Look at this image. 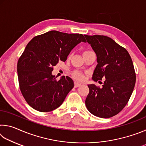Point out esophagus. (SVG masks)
Masks as SVG:
<instances>
[{"mask_svg": "<svg viewBox=\"0 0 146 146\" xmlns=\"http://www.w3.org/2000/svg\"><path fill=\"white\" fill-rule=\"evenodd\" d=\"M80 86H81V84L78 83V82H75V83H74V87H75V88H78V87H80Z\"/></svg>", "mask_w": 146, "mask_h": 146, "instance_id": "obj_1", "label": "esophagus"}]
</instances>
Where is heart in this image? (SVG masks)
I'll return each mask as SVG.
<instances>
[{
  "mask_svg": "<svg viewBox=\"0 0 146 146\" xmlns=\"http://www.w3.org/2000/svg\"><path fill=\"white\" fill-rule=\"evenodd\" d=\"M90 52H91V51H86L83 53V55H84V54H86V53H88ZM71 74H72V76H73V77L78 80H84V73L81 72V71L75 70V71H73Z\"/></svg>",
  "mask_w": 146,
  "mask_h": 146,
  "instance_id": "obj_1",
  "label": "heart"
}]
</instances>
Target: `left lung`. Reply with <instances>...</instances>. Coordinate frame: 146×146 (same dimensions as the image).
Segmentation results:
<instances>
[{
  "mask_svg": "<svg viewBox=\"0 0 146 146\" xmlns=\"http://www.w3.org/2000/svg\"><path fill=\"white\" fill-rule=\"evenodd\" d=\"M84 36L97 57L92 79L98 82L104 80L101 88L88 85L86 108L98 117H112L127 104L134 89L136 75L132 59L126 49L108 36Z\"/></svg>",
  "mask_w": 146,
  "mask_h": 146,
  "instance_id": "obj_1",
  "label": "left lung"
}]
</instances>
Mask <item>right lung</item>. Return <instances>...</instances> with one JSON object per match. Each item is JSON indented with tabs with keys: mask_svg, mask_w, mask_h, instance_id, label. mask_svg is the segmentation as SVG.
<instances>
[{
	"mask_svg": "<svg viewBox=\"0 0 146 146\" xmlns=\"http://www.w3.org/2000/svg\"><path fill=\"white\" fill-rule=\"evenodd\" d=\"M81 42H86L82 34L53 30L35 36L27 44L18 60L17 73L20 90L31 108L49 112L62 104L74 87L73 81L68 76L57 80L51 72Z\"/></svg>",
	"mask_w": 146,
	"mask_h": 146,
	"instance_id": "right-lung-1",
	"label": "right lung"
}]
</instances>
